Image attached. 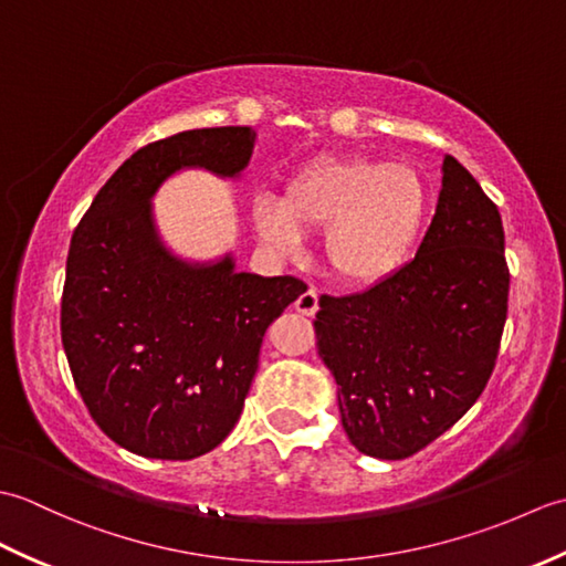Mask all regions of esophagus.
<instances>
[{
    "mask_svg": "<svg viewBox=\"0 0 566 566\" xmlns=\"http://www.w3.org/2000/svg\"><path fill=\"white\" fill-rule=\"evenodd\" d=\"M294 306H296V311L302 316H314L316 311H318V292H316V286H308V290L296 298Z\"/></svg>",
    "mask_w": 566,
    "mask_h": 566,
    "instance_id": "esophagus-1",
    "label": "esophagus"
}]
</instances>
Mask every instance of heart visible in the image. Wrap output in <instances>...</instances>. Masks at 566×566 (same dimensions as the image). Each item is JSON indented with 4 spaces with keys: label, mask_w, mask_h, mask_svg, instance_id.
<instances>
[{
    "label": "heart",
    "mask_w": 566,
    "mask_h": 566,
    "mask_svg": "<svg viewBox=\"0 0 566 566\" xmlns=\"http://www.w3.org/2000/svg\"><path fill=\"white\" fill-rule=\"evenodd\" d=\"M428 187L413 165L369 158L308 167L286 197L264 191L252 201L262 245L294 258L306 231L326 229V258L347 282H375L401 264L423 226Z\"/></svg>",
    "instance_id": "obj_1"
}]
</instances>
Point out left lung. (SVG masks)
I'll list each match as a JSON object with an SVG mask.
<instances>
[{"instance_id": "obj_1", "label": "left lung", "mask_w": 566, "mask_h": 566, "mask_svg": "<svg viewBox=\"0 0 566 566\" xmlns=\"http://www.w3.org/2000/svg\"><path fill=\"white\" fill-rule=\"evenodd\" d=\"M509 282L496 203L444 155L416 258L365 292L331 296L314 321L359 452L406 460L474 406L496 365Z\"/></svg>"}]
</instances>
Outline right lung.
Listing matches in <instances>:
<instances>
[{
	"mask_svg": "<svg viewBox=\"0 0 566 566\" xmlns=\"http://www.w3.org/2000/svg\"><path fill=\"white\" fill-rule=\"evenodd\" d=\"M258 134L195 128L155 140L118 167L75 228L60 333L72 379L106 436L150 460H195L243 411L270 323L306 292L294 276L238 272L231 252L187 262L167 250L153 197L201 167L238 177Z\"/></svg>",
	"mask_w": 566,
	"mask_h": 566,
	"instance_id": "1",
	"label": "right lung"
}]
</instances>
